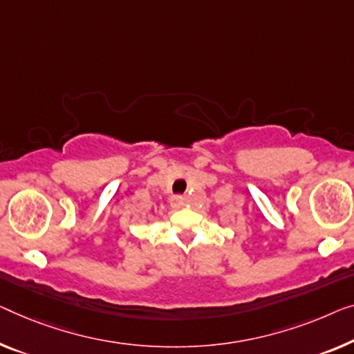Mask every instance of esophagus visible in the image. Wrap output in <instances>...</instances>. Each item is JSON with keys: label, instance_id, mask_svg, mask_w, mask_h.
Instances as JSON below:
<instances>
[{"label": "esophagus", "instance_id": "esophagus-1", "mask_svg": "<svg viewBox=\"0 0 354 354\" xmlns=\"http://www.w3.org/2000/svg\"><path fill=\"white\" fill-rule=\"evenodd\" d=\"M170 203H171V207L173 208H183L184 207V203H186V198L183 197V195H173L171 197V200H170Z\"/></svg>", "mask_w": 354, "mask_h": 354}]
</instances>
